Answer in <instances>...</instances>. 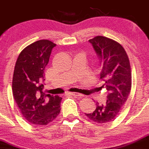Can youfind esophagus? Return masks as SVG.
<instances>
[{"mask_svg": "<svg viewBox=\"0 0 149 149\" xmlns=\"http://www.w3.org/2000/svg\"><path fill=\"white\" fill-rule=\"evenodd\" d=\"M68 94L73 95V96L77 97H83V95H82L81 94L77 93V92H68Z\"/></svg>", "mask_w": 149, "mask_h": 149, "instance_id": "esophagus-1", "label": "esophagus"}]
</instances>
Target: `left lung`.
<instances>
[{
	"mask_svg": "<svg viewBox=\"0 0 149 149\" xmlns=\"http://www.w3.org/2000/svg\"><path fill=\"white\" fill-rule=\"evenodd\" d=\"M92 44L102 70L100 79L101 87L108 91L105 104L96 102V109L85 113L92 122L104 124L115 119L127 100L132 86V72L129 58L125 49L117 41L102 36L89 40Z\"/></svg>",
	"mask_w": 149,
	"mask_h": 149,
	"instance_id": "1",
	"label": "left lung"
}]
</instances>
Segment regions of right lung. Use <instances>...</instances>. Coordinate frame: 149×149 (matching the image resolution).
I'll list each match as a JSON object with an SVG mask.
<instances>
[{"mask_svg": "<svg viewBox=\"0 0 149 149\" xmlns=\"http://www.w3.org/2000/svg\"><path fill=\"white\" fill-rule=\"evenodd\" d=\"M55 44L39 40L20 52L12 80L14 98L22 116L30 124L47 125L60 112L62 97L47 94L44 89V70Z\"/></svg>", "mask_w": 149, "mask_h": 149, "instance_id": "right-lung-1", "label": "right lung"}]
</instances>
